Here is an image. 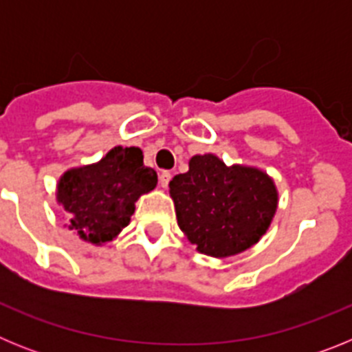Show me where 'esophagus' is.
Returning a JSON list of instances; mask_svg holds the SVG:
<instances>
[{"instance_id":"esophagus-1","label":"esophagus","mask_w":352,"mask_h":352,"mask_svg":"<svg viewBox=\"0 0 352 352\" xmlns=\"http://www.w3.org/2000/svg\"><path fill=\"white\" fill-rule=\"evenodd\" d=\"M170 178H173V174H170L169 170H162L160 176H158V183H160L162 188H167V186H169Z\"/></svg>"}]
</instances>
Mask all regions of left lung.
Returning <instances> with one entry per match:
<instances>
[{
	"mask_svg": "<svg viewBox=\"0 0 352 352\" xmlns=\"http://www.w3.org/2000/svg\"><path fill=\"white\" fill-rule=\"evenodd\" d=\"M178 226L201 254L229 257L256 245L268 231L278 192L264 170L227 167L219 157L195 155L169 183Z\"/></svg>",
	"mask_w": 352,
	"mask_h": 352,
	"instance_id": "left-lung-1",
	"label": "left lung"
}]
</instances>
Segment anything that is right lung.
<instances>
[{
	"mask_svg": "<svg viewBox=\"0 0 352 352\" xmlns=\"http://www.w3.org/2000/svg\"><path fill=\"white\" fill-rule=\"evenodd\" d=\"M135 146H116L91 166L70 169L58 182V203L68 213V229L93 245L113 241L130 223L135 203L157 186Z\"/></svg>",
	"mask_w": 352,
	"mask_h": 352,
	"instance_id": "right-lung-1",
	"label": "right lung"
}]
</instances>
